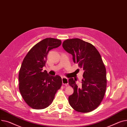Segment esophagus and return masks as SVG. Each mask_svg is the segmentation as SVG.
Instances as JSON below:
<instances>
[{
	"label": "esophagus",
	"mask_w": 127,
	"mask_h": 127,
	"mask_svg": "<svg viewBox=\"0 0 127 127\" xmlns=\"http://www.w3.org/2000/svg\"><path fill=\"white\" fill-rule=\"evenodd\" d=\"M62 83L63 85L66 86L68 84V79L65 77H62Z\"/></svg>",
	"instance_id": "34e87169"
}]
</instances>
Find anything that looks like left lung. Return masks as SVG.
I'll use <instances>...</instances> for the list:
<instances>
[{
    "label": "left lung",
    "mask_w": 127,
    "mask_h": 127,
    "mask_svg": "<svg viewBox=\"0 0 127 127\" xmlns=\"http://www.w3.org/2000/svg\"><path fill=\"white\" fill-rule=\"evenodd\" d=\"M63 47L72 55L74 63L84 71L80 87L76 83V78L69 79L74 89L69 102L76 111L90 112L100 105L106 90V70L101 56L92 44L79 38L66 39Z\"/></svg>",
    "instance_id": "obj_1"
}]
</instances>
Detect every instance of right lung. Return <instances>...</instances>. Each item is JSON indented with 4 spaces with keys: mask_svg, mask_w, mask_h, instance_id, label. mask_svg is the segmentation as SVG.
I'll list each match as a JSON object with an SVG mask.
<instances>
[{
    "mask_svg": "<svg viewBox=\"0 0 127 127\" xmlns=\"http://www.w3.org/2000/svg\"><path fill=\"white\" fill-rule=\"evenodd\" d=\"M61 43L58 39H44L29 51L22 62L19 73V89L25 102L33 109L49 106L62 85L61 76H50L46 70L42 71L49 52Z\"/></svg>",
    "mask_w": 127,
    "mask_h": 127,
    "instance_id": "obj_1",
    "label": "right lung"
}]
</instances>
